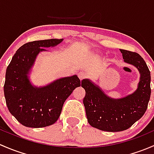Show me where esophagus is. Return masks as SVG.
<instances>
[{"instance_id": "esophagus-1", "label": "esophagus", "mask_w": 154, "mask_h": 154, "mask_svg": "<svg viewBox=\"0 0 154 154\" xmlns=\"http://www.w3.org/2000/svg\"><path fill=\"white\" fill-rule=\"evenodd\" d=\"M78 76H79L80 80H82V79H85V78H87V74L84 72H80L78 74Z\"/></svg>"}]
</instances>
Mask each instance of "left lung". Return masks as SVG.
Listing matches in <instances>:
<instances>
[{
    "mask_svg": "<svg viewBox=\"0 0 154 154\" xmlns=\"http://www.w3.org/2000/svg\"><path fill=\"white\" fill-rule=\"evenodd\" d=\"M125 62L135 66L140 73L138 88L134 93L121 99L107 96L89 79L82 81L86 94L83 99L89 124L108 132L122 131L140 119L148 108L150 93V72L140 55L120 50Z\"/></svg>",
    "mask_w": 154,
    "mask_h": 154,
    "instance_id": "obj_1",
    "label": "left lung"
}]
</instances>
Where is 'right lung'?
I'll return each mask as SVG.
<instances>
[{
  "label": "right lung",
  "mask_w": 154,
  "mask_h": 154,
  "mask_svg": "<svg viewBox=\"0 0 154 154\" xmlns=\"http://www.w3.org/2000/svg\"><path fill=\"white\" fill-rule=\"evenodd\" d=\"M62 41L53 38L26 43L17 50L7 66L4 87L6 105L24 126L37 128L54 124L61 115L64 101L81 86L76 75L61 78L42 88L30 83L28 74L38 53Z\"/></svg>",
  "instance_id": "right-lung-1"
}]
</instances>
